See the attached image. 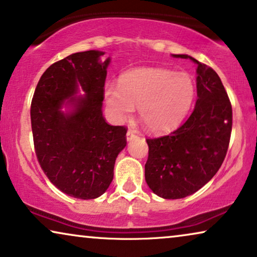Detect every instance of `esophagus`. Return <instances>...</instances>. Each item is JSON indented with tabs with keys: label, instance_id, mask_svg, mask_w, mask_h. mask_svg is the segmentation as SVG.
<instances>
[{
	"label": "esophagus",
	"instance_id": "34e87169",
	"mask_svg": "<svg viewBox=\"0 0 257 257\" xmlns=\"http://www.w3.org/2000/svg\"><path fill=\"white\" fill-rule=\"evenodd\" d=\"M137 137H138V136H137L136 133H133L132 131H128L127 133H126V139H127V142L133 141V139H136Z\"/></svg>",
	"mask_w": 257,
	"mask_h": 257
}]
</instances>
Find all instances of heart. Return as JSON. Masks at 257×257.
Returning a JSON list of instances; mask_svg holds the SVG:
<instances>
[{"label":"heart","instance_id":"b5f03b06","mask_svg":"<svg viewBox=\"0 0 257 257\" xmlns=\"http://www.w3.org/2000/svg\"><path fill=\"white\" fill-rule=\"evenodd\" d=\"M196 96L195 80L189 73L162 67H142L119 76L118 86H107L104 98L115 122L135 112L153 133L176 128L189 114Z\"/></svg>","mask_w":257,"mask_h":257}]
</instances>
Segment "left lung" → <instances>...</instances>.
Instances as JSON below:
<instances>
[{
  "mask_svg": "<svg viewBox=\"0 0 257 257\" xmlns=\"http://www.w3.org/2000/svg\"><path fill=\"white\" fill-rule=\"evenodd\" d=\"M197 65V101L194 112L171 135L146 139L149 158L145 181L165 199L184 198L204 186L221 168L228 151L232 109L221 79L214 69L186 54Z\"/></svg>",
  "mask_w": 257,
  "mask_h": 257,
  "instance_id": "left-lung-1",
  "label": "left lung"
}]
</instances>
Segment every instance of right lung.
Here are the masks:
<instances>
[{
	"mask_svg": "<svg viewBox=\"0 0 257 257\" xmlns=\"http://www.w3.org/2000/svg\"><path fill=\"white\" fill-rule=\"evenodd\" d=\"M100 51L74 53L46 69L31 106L38 161L63 194L94 199L108 189L115 159L126 146L124 126L102 116V100L111 59ZM85 92L78 96V89ZM68 108L62 111V107Z\"/></svg>",
	"mask_w": 257,
	"mask_h": 257,
	"instance_id": "1",
	"label": "right lung"
}]
</instances>
